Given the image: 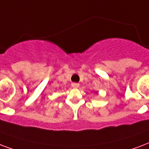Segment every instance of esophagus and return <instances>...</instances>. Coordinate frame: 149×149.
<instances>
[{"mask_svg":"<svg viewBox=\"0 0 149 149\" xmlns=\"http://www.w3.org/2000/svg\"><path fill=\"white\" fill-rule=\"evenodd\" d=\"M72 87L73 88H78L79 87V84H77V83H72Z\"/></svg>","mask_w":149,"mask_h":149,"instance_id":"esophagus-1","label":"esophagus"}]
</instances>
